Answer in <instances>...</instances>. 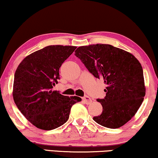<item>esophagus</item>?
I'll list each match as a JSON object with an SVG mask.
<instances>
[{"label":"esophagus","mask_w":158,"mask_h":158,"mask_svg":"<svg viewBox=\"0 0 158 158\" xmlns=\"http://www.w3.org/2000/svg\"><path fill=\"white\" fill-rule=\"evenodd\" d=\"M83 101L84 102L85 104L86 105H89L90 103H91V102H92V100H91V99L89 97V96H85L83 97Z\"/></svg>","instance_id":"34e87169"}]
</instances>
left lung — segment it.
Instances as JSON below:
<instances>
[{"label": "left lung", "mask_w": 158, "mask_h": 158, "mask_svg": "<svg viewBox=\"0 0 158 158\" xmlns=\"http://www.w3.org/2000/svg\"><path fill=\"white\" fill-rule=\"evenodd\" d=\"M85 67L106 84L102 114L93 117L97 123L111 129L123 126L131 119L145 96L143 69L133 55L110 44L81 46L75 51Z\"/></svg>", "instance_id": "8db88e82"}]
</instances>
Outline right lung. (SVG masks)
Listing matches in <instances>:
<instances>
[{
  "label": "right lung",
  "instance_id": "obj_1",
  "mask_svg": "<svg viewBox=\"0 0 158 158\" xmlns=\"http://www.w3.org/2000/svg\"><path fill=\"white\" fill-rule=\"evenodd\" d=\"M76 49L75 46L50 45L25 57L15 72L13 98L23 116L40 129L50 130L68 120L79 97L52 91L58 83L59 68Z\"/></svg>",
  "mask_w": 158,
  "mask_h": 158
}]
</instances>
